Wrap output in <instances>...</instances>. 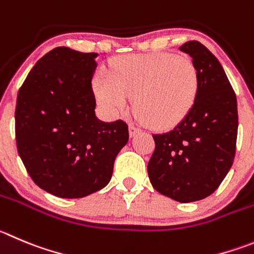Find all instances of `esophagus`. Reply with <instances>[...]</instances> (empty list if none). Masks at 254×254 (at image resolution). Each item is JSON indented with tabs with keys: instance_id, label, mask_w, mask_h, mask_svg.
<instances>
[{
	"instance_id": "esophagus-1",
	"label": "esophagus",
	"mask_w": 254,
	"mask_h": 254,
	"mask_svg": "<svg viewBox=\"0 0 254 254\" xmlns=\"http://www.w3.org/2000/svg\"><path fill=\"white\" fill-rule=\"evenodd\" d=\"M141 130L139 129L138 127H135V125H129V135H130V138H132V136H135L136 134H139Z\"/></svg>"
}]
</instances>
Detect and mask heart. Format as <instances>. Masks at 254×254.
Masks as SVG:
<instances>
[{
	"mask_svg": "<svg viewBox=\"0 0 254 254\" xmlns=\"http://www.w3.org/2000/svg\"><path fill=\"white\" fill-rule=\"evenodd\" d=\"M200 89L198 68L190 59L168 52L116 58L110 71L95 76L100 105L118 114L132 98V108L154 129H170L187 118Z\"/></svg>",
	"mask_w": 254,
	"mask_h": 254,
	"instance_id": "1",
	"label": "heart"
}]
</instances>
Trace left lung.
<instances>
[{
    "instance_id": "1",
    "label": "left lung",
    "mask_w": 254,
    "mask_h": 254,
    "mask_svg": "<svg viewBox=\"0 0 254 254\" xmlns=\"http://www.w3.org/2000/svg\"><path fill=\"white\" fill-rule=\"evenodd\" d=\"M179 50L198 68V99L174 129L153 135L155 150L148 174L160 194L190 203L210 195L228 174L236 155L238 111L231 82L212 52L198 41Z\"/></svg>"
}]
</instances>
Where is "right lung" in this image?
<instances>
[{"instance_id":"right-lung-1","label":"right lung","mask_w":254,"mask_h":254,"mask_svg":"<svg viewBox=\"0 0 254 254\" xmlns=\"http://www.w3.org/2000/svg\"><path fill=\"white\" fill-rule=\"evenodd\" d=\"M96 58L95 52L56 47L35 64L17 95L18 155L32 181L60 198L103 189L129 139L127 123L95 115Z\"/></svg>"}]
</instances>
